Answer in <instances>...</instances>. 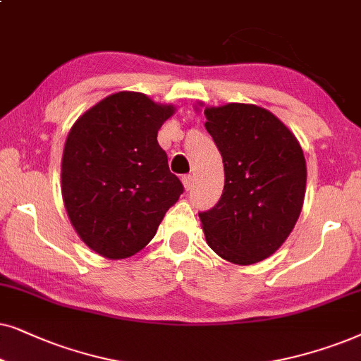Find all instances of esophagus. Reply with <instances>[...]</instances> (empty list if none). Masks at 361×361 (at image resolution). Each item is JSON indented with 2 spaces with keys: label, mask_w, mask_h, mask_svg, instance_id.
Here are the masks:
<instances>
[{
  "label": "esophagus",
  "mask_w": 361,
  "mask_h": 361,
  "mask_svg": "<svg viewBox=\"0 0 361 361\" xmlns=\"http://www.w3.org/2000/svg\"><path fill=\"white\" fill-rule=\"evenodd\" d=\"M181 181H183V186H185L186 191L191 190V186H193V176L185 175L183 178H181Z\"/></svg>",
  "instance_id": "1"
}]
</instances>
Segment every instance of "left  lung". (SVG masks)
Instances as JSON below:
<instances>
[{
  "instance_id": "8db88e82",
  "label": "left lung",
  "mask_w": 361,
  "mask_h": 361,
  "mask_svg": "<svg viewBox=\"0 0 361 361\" xmlns=\"http://www.w3.org/2000/svg\"><path fill=\"white\" fill-rule=\"evenodd\" d=\"M206 130L224 163V190L200 213L208 246L226 261L249 266L272 256L299 219L307 166L294 133L252 104L206 107Z\"/></svg>"
}]
</instances>
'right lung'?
<instances>
[{
	"mask_svg": "<svg viewBox=\"0 0 361 361\" xmlns=\"http://www.w3.org/2000/svg\"><path fill=\"white\" fill-rule=\"evenodd\" d=\"M173 114V105L145 94L117 92L72 125L62 153V200L75 233L100 256L142 251L183 193L157 142Z\"/></svg>",
	"mask_w": 361,
	"mask_h": 361,
	"instance_id": "add662e5",
	"label": "right lung"
}]
</instances>
